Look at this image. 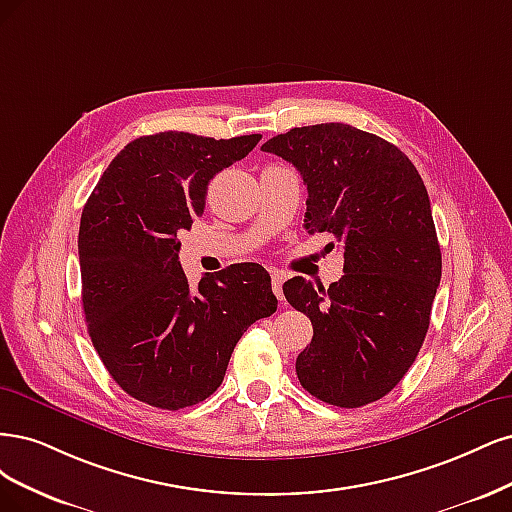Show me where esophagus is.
<instances>
[{"mask_svg":"<svg viewBox=\"0 0 512 512\" xmlns=\"http://www.w3.org/2000/svg\"><path fill=\"white\" fill-rule=\"evenodd\" d=\"M270 276H272V289H274V295L276 298L283 302L285 295H283V283H285V274L280 270H270Z\"/></svg>","mask_w":512,"mask_h":512,"instance_id":"1","label":"esophagus"}]
</instances>
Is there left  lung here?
I'll list each match as a JSON object with an SVG mask.
<instances>
[{
	"label": "left lung",
	"instance_id": "left-lung-1",
	"mask_svg": "<svg viewBox=\"0 0 512 512\" xmlns=\"http://www.w3.org/2000/svg\"><path fill=\"white\" fill-rule=\"evenodd\" d=\"M261 151L302 174L308 234H332L344 253V274L329 289L302 276L283 285L312 323L295 361L300 383L340 408L381 400L415 364L440 285L423 180L398 146L344 123L293 127Z\"/></svg>",
	"mask_w": 512,
	"mask_h": 512
}]
</instances>
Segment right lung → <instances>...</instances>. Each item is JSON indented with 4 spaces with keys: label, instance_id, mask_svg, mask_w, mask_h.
<instances>
[{
    "label": "right lung",
    "instance_id": "add662e5",
    "mask_svg": "<svg viewBox=\"0 0 512 512\" xmlns=\"http://www.w3.org/2000/svg\"><path fill=\"white\" fill-rule=\"evenodd\" d=\"M259 140L187 131L136 138L82 210L78 259L91 342L114 383L148 406L204 402L223 383L240 336L276 312L259 263H234L191 287L178 261V232L204 212L210 178Z\"/></svg>",
    "mask_w": 512,
    "mask_h": 512
}]
</instances>
